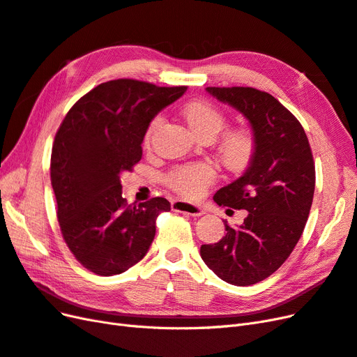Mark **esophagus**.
<instances>
[{
  "instance_id": "1",
  "label": "esophagus",
  "mask_w": 357,
  "mask_h": 357,
  "mask_svg": "<svg viewBox=\"0 0 357 357\" xmlns=\"http://www.w3.org/2000/svg\"><path fill=\"white\" fill-rule=\"evenodd\" d=\"M171 208L174 211H178V213H186L189 215H201L205 213V210L202 207H199V205H193V204H189V202L181 201V199L172 201Z\"/></svg>"
}]
</instances>
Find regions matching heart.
I'll return each instance as SVG.
<instances>
[{
	"instance_id": "1",
	"label": "heart",
	"mask_w": 357,
	"mask_h": 357,
	"mask_svg": "<svg viewBox=\"0 0 357 357\" xmlns=\"http://www.w3.org/2000/svg\"><path fill=\"white\" fill-rule=\"evenodd\" d=\"M181 114L198 137L213 139L226 126L225 113L214 104L202 100L188 102L181 109ZM160 126V117H155L150 122L144 144L149 146L156 129ZM257 147L255 132L247 126H236L225 132L218 144L219 158L223 165L229 169H244L250 164ZM218 178V171L210 162H189L172 167L164 176V183L168 189L186 199H197L205 192L214 180Z\"/></svg>"
}]
</instances>
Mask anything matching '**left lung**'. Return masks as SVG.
<instances>
[{
	"label": "left lung",
	"instance_id": "left-lung-1",
	"mask_svg": "<svg viewBox=\"0 0 357 357\" xmlns=\"http://www.w3.org/2000/svg\"><path fill=\"white\" fill-rule=\"evenodd\" d=\"M207 92L245 116L257 147L244 174L214 195L220 207L248 211L244 223H225L226 235L202 244L201 257L223 282L250 286L275 273L299 241L314 197V160L304 128L273 95L243 86Z\"/></svg>",
	"mask_w": 357,
	"mask_h": 357
}]
</instances>
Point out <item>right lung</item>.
Instances as JSON below:
<instances>
[{"instance_id":"1","label":"right lung","mask_w":357,"mask_h":357,"mask_svg":"<svg viewBox=\"0 0 357 357\" xmlns=\"http://www.w3.org/2000/svg\"><path fill=\"white\" fill-rule=\"evenodd\" d=\"M134 79L96 86L75 102L55 135L50 180L59 228L74 257L98 275H114L142 261L169 211L165 198L128 204L121 174L143 156L152 119L185 93Z\"/></svg>"}]
</instances>
